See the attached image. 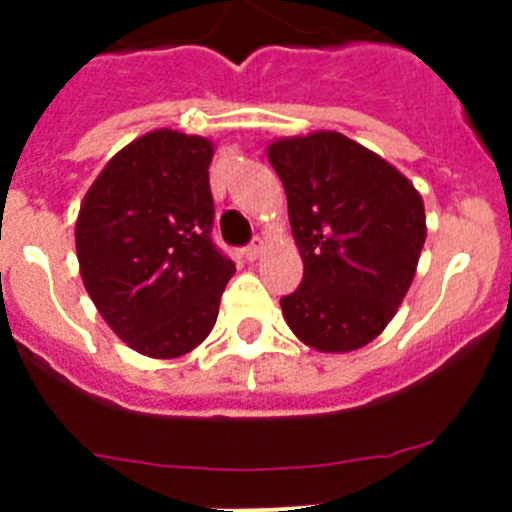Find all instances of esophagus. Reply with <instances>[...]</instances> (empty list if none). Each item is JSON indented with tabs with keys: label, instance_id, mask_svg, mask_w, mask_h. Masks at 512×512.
<instances>
[{
	"label": "esophagus",
	"instance_id": "obj_1",
	"mask_svg": "<svg viewBox=\"0 0 512 512\" xmlns=\"http://www.w3.org/2000/svg\"><path fill=\"white\" fill-rule=\"evenodd\" d=\"M261 251H264V241H261V238H253V241L243 248V256H246L248 261H256L261 256Z\"/></svg>",
	"mask_w": 512,
	"mask_h": 512
}]
</instances>
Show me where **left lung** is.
I'll return each instance as SVG.
<instances>
[{
  "label": "left lung",
  "instance_id": "left-lung-1",
  "mask_svg": "<svg viewBox=\"0 0 512 512\" xmlns=\"http://www.w3.org/2000/svg\"><path fill=\"white\" fill-rule=\"evenodd\" d=\"M302 284L282 297L287 325L325 354L366 346L395 318L425 243L418 189L341 133L274 140Z\"/></svg>",
  "mask_w": 512,
  "mask_h": 512
}]
</instances>
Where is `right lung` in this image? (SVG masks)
<instances>
[{
	"mask_svg": "<svg viewBox=\"0 0 512 512\" xmlns=\"http://www.w3.org/2000/svg\"><path fill=\"white\" fill-rule=\"evenodd\" d=\"M212 143L153 130L110 158L76 220L81 279L122 341L153 359L210 336L235 264L212 243Z\"/></svg>",
	"mask_w": 512,
	"mask_h": 512,
	"instance_id": "obj_1",
	"label": "right lung"
}]
</instances>
